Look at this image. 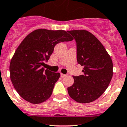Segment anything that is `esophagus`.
Here are the masks:
<instances>
[{
	"mask_svg": "<svg viewBox=\"0 0 127 127\" xmlns=\"http://www.w3.org/2000/svg\"><path fill=\"white\" fill-rule=\"evenodd\" d=\"M61 77H62V78H64V77H66V75L63 74V73H61Z\"/></svg>",
	"mask_w": 127,
	"mask_h": 127,
	"instance_id": "esophagus-1",
	"label": "esophagus"
}]
</instances>
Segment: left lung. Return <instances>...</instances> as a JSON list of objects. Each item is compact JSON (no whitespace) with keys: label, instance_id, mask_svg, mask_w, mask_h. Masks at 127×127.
Returning <instances> with one entry per match:
<instances>
[{"label":"left lung","instance_id":"left-lung-1","mask_svg":"<svg viewBox=\"0 0 127 127\" xmlns=\"http://www.w3.org/2000/svg\"><path fill=\"white\" fill-rule=\"evenodd\" d=\"M77 43L78 64L83 66V75L73 76L74 83L68 88V94L82 103L93 102L103 94L113 75L111 57L101 42L86 30L68 31Z\"/></svg>","mask_w":127,"mask_h":127}]
</instances>
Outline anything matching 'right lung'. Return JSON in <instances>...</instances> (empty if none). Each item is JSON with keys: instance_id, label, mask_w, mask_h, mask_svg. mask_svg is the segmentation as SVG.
Masks as SVG:
<instances>
[{"instance_id": "obj_1", "label": "right lung", "mask_w": 127, "mask_h": 127, "mask_svg": "<svg viewBox=\"0 0 127 127\" xmlns=\"http://www.w3.org/2000/svg\"><path fill=\"white\" fill-rule=\"evenodd\" d=\"M73 39L66 31L39 29L27 35L11 60L10 78L22 98L31 103L45 102L52 95L59 73L45 70L57 43Z\"/></svg>"}]
</instances>
